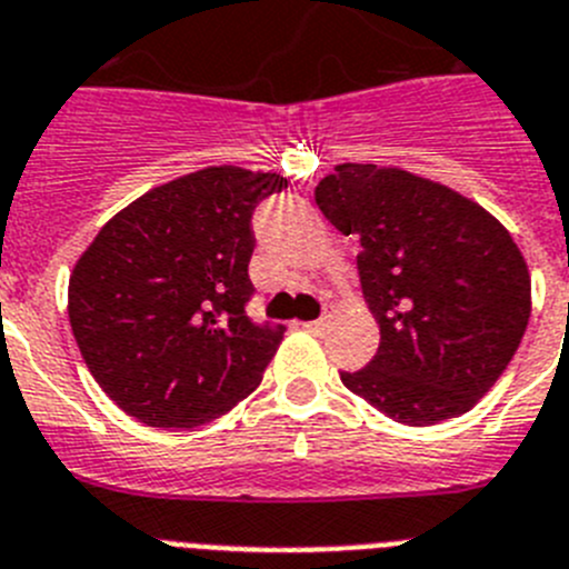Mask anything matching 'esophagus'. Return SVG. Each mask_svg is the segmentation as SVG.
Returning a JSON list of instances; mask_svg holds the SVG:
<instances>
[{"label":"esophagus","instance_id":"obj_1","mask_svg":"<svg viewBox=\"0 0 569 569\" xmlns=\"http://www.w3.org/2000/svg\"><path fill=\"white\" fill-rule=\"evenodd\" d=\"M326 326H329V320H326V317H320V320H306L303 322L306 331H322Z\"/></svg>","mask_w":569,"mask_h":569}]
</instances>
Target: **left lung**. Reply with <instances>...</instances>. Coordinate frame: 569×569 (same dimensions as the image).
<instances>
[{"label": "left lung", "mask_w": 569, "mask_h": 569, "mask_svg": "<svg viewBox=\"0 0 569 569\" xmlns=\"http://www.w3.org/2000/svg\"><path fill=\"white\" fill-rule=\"evenodd\" d=\"M320 212L357 234L380 348L342 386L393 422L453 419L493 388L530 320V272L488 209L399 167L337 163Z\"/></svg>", "instance_id": "left-lung-1"}]
</instances>
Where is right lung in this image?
Instances as JSON below:
<instances>
[{
    "mask_svg": "<svg viewBox=\"0 0 569 569\" xmlns=\"http://www.w3.org/2000/svg\"><path fill=\"white\" fill-rule=\"evenodd\" d=\"M286 187L278 172H189L112 214L76 260L70 329L121 411L196 428L260 386L283 326L247 317L252 212Z\"/></svg>",
    "mask_w": 569,
    "mask_h": 569,
    "instance_id": "1",
    "label": "right lung"
}]
</instances>
